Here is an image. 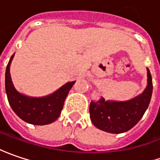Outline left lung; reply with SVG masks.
<instances>
[{
  "label": "left lung",
  "mask_w": 160,
  "mask_h": 160,
  "mask_svg": "<svg viewBox=\"0 0 160 160\" xmlns=\"http://www.w3.org/2000/svg\"><path fill=\"white\" fill-rule=\"evenodd\" d=\"M148 84L142 93L128 101H91L90 119L97 128L110 133H122L132 128L146 112L152 95V78L147 68Z\"/></svg>",
  "instance_id": "8db88e82"
}]
</instances>
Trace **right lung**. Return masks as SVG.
Masks as SVG:
<instances>
[{"instance_id":"add662e5","label":"right lung","mask_w":160,"mask_h":160,"mask_svg":"<svg viewBox=\"0 0 160 160\" xmlns=\"http://www.w3.org/2000/svg\"><path fill=\"white\" fill-rule=\"evenodd\" d=\"M14 57L12 54L5 72V89L10 106L23 121L35 125H45L54 122L61 115L64 100L75 81L67 82L51 95L32 98L19 93L11 80L10 67Z\"/></svg>"}]
</instances>
